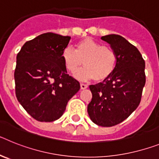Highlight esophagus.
Wrapping results in <instances>:
<instances>
[{
  "mask_svg": "<svg viewBox=\"0 0 159 159\" xmlns=\"http://www.w3.org/2000/svg\"><path fill=\"white\" fill-rule=\"evenodd\" d=\"M88 86L87 85V84H80V88L82 90L84 89H86V88H88Z\"/></svg>",
  "mask_w": 159,
  "mask_h": 159,
  "instance_id": "1",
  "label": "esophagus"
}]
</instances>
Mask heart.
Listing matches in <instances>:
<instances>
[{
    "label": "heart",
    "instance_id": "1",
    "mask_svg": "<svg viewBox=\"0 0 159 159\" xmlns=\"http://www.w3.org/2000/svg\"><path fill=\"white\" fill-rule=\"evenodd\" d=\"M62 59L68 71L74 73L83 65L85 67L75 74L81 80L94 79L102 82L114 72L117 64V55L114 49L102 46L92 38H85L77 42L75 48L67 47L62 52Z\"/></svg>",
    "mask_w": 159,
    "mask_h": 159
}]
</instances>
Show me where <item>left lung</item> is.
I'll use <instances>...</instances> for the list:
<instances>
[{"label": "left lung", "mask_w": 159, "mask_h": 159, "mask_svg": "<svg viewBox=\"0 0 159 159\" xmlns=\"http://www.w3.org/2000/svg\"><path fill=\"white\" fill-rule=\"evenodd\" d=\"M101 39L116 52L117 64L110 77L90 85L92 99L88 113L98 126L112 127L124 121L139 105L146 83L145 61L137 48L123 36L110 34Z\"/></svg>", "instance_id": "obj_1"}]
</instances>
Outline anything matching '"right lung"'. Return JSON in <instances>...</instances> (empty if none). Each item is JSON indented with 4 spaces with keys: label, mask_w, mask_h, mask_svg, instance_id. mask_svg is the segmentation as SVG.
<instances>
[{
    "label": "right lung",
    "mask_w": 159,
    "mask_h": 159,
    "mask_svg": "<svg viewBox=\"0 0 159 159\" xmlns=\"http://www.w3.org/2000/svg\"><path fill=\"white\" fill-rule=\"evenodd\" d=\"M70 36L47 32L27 41L16 56L14 79L18 102L37 121L60 119L80 83L67 74L62 52Z\"/></svg>",
    "instance_id": "1"
}]
</instances>
